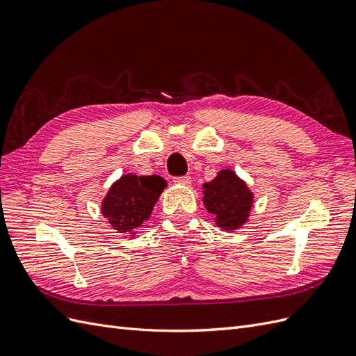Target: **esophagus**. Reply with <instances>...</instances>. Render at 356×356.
I'll use <instances>...</instances> for the list:
<instances>
[{"label": "esophagus", "mask_w": 356, "mask_h": 356, "mask_svg": "<svg viewBox=\"0 0 356 356\" xmlns=\"http://www.w3.org/2000/svg\"><path fill=\"white\" fill-rule=\"evenodd\" d=\"M175 184H179V186H190L191 184V177L186 175V177H178L174 179Z\"/></svg>", "instance_id": "obj_1"}]
</instances>
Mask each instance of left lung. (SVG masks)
Instances as JSON below:
<instances>
[{"label": "left lung", "instance_id": "8db88e82", "mask_svg": "<svg viewBox=\"0 0 356 356\" xmlns=\"http://www.w3.org/2000/svg\"><path fill=\"white\" fill-rule=\"evenodd\" d=\"M203 204L213 215V222L225 232H234L248 222L254 207V191L234 170L221 169L212 181L204 182Z\"/></svg>", "mask_w": 356, "mask_h": 356}]
</instances>
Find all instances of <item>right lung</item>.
I'll list each match as a JSON object with an SVG mask.
<instances>
[{"instance_id": "obj_1", "label": "right lung", "mask_w": 356, "mask_h": 356, "mask_svg": "<svg viewBox=\"0 0 356 356\" xmlns=\"http://www.w3.org/2000/svg\"><path fill=\"white\" fill-rule=\"evenodd\" d=\"M166 186V181L159 175H122L101 202L104 218L118 233L135 236L149 218Z\"/></svg>"}]
</instances>
